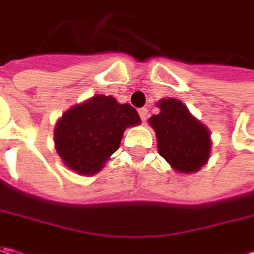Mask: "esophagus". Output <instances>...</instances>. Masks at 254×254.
<instances>
[{"label":"esophagus","mask_w":254,"mask_h":254,"mask_svg":"<svg viewBox=\"0 0 254 254\" xmlns=\"http://www.w3.org/2000/svg\"><path fill=\"white\" fill-rule=\"evenodd\" d=\"M138 114H140V117H141V120L144 123L147 122V119H148V110L145 109V107H142L138 110Z\"/></svg>","instance_id":"34e87169"}]
</instances>
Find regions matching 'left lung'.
Instances as JSON below:
<instances>
[{
	"label": "left lung",
	"instance_id": "8db88e82",
	"mask_svg": "<svg viewBox=\"0 0 254 254\" xmlns=\"http://www.w3.org/2000/svg\"><path fill=\"white\" fill-rule=\"evenodd\" d=\"M157 107L160 113L148 123L155 131L160 155L180 174L198 172L210 157L209 128L178 99H161Z\"/></svg>",
	"mask_w": 254,
	"mask_h": 254
}]
</instances>
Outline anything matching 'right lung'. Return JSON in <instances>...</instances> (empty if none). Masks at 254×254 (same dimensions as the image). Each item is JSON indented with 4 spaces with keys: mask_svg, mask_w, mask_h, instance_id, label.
Returning <instances> with one entry per match:
<instances>
[{
    "mask_svg": "<svg viewBox=\"0 0 254 254\" xmlns=\"http://www.w3.org/2000/svg\"><path fill=\"white\" fill-rule=\"evenodd\" d=\"M137 110L113 96L96 94L72 106L56 122L55 148L70 171L90 177L120 147L127 127L140 124Z\"/></svg>",
    "mask_w": 254,
    "mask_h": 254,
    "instance_id": "obj_1",
    "label": "right lung"
}]
</instances>
